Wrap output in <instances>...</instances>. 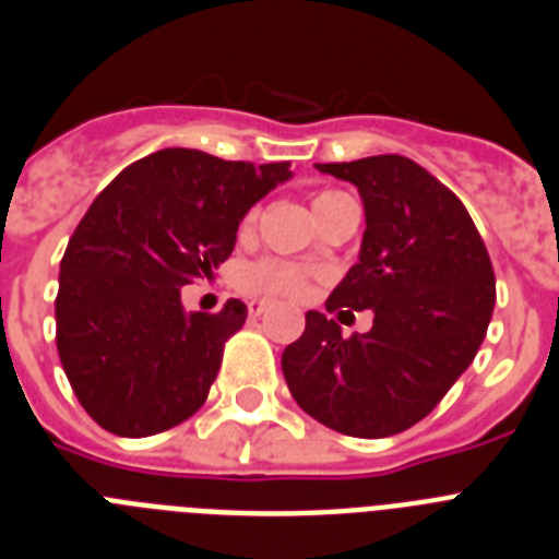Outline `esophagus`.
<instances>
[{"instance_id":"esophagus-1","label":"esophagus","mask_w":559,"mask_h":559,"mask_svg":"<svg viewBox=\"0 0 559 559\" xmlns=\"http://www.w3.org/2000/svg\"><path fill=\"white\" fill-rule=\"evenodd\" d=\"M265 310H269V305L265 302H249V316H254V319L257 316H263Z\"/></svg>"}]
</instances>
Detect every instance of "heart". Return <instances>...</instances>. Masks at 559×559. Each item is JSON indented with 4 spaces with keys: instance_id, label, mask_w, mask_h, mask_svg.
<instances>
[{
    "instance_id": "b5f03b06",
    "label": "heart",
    "mask_w": 559,
    "mask_h": 559,
    "mask_svg": "<svg viewBox=\"0 0 559 559\" xmlns=\"http://www.w3.org/2000/svg\"><path fill=\"white\" fill-rule=\"evenodd\" d=\"M338 199H344V192L338 190H324L313 195V210L316 215L322 218L324 212L335 204ZM257 212H246L243 218V231H249L254 226ZM240 288L246 294L254 296H285V299H302L310 290V271L299 269V265L280 263V260H260L254 265H246L240 271Z\"/></svg>"
}]
</instances>
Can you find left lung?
Here are the masks:
<instances>
[{"instance_id": "obj_1", "label": "left lung", "mask_w": 559, "mask_h": 559, "mask_svg": "<svg viewBox=\"0 0 559 559\" xmlns=\"http://www.w3.org/2000/svg\"><path fill=\"white\" fill-rule=\"evenodd\" d=\"M358 187L367 215L358 263L328 313L372 310V330L344 338L305 313L283 374L302 412L360 439L406 431L431 414L481 347L496 305L490 254L462 201L417 162L383 153L316 165Z\"/></svg>"}]
</instances>
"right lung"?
<instances>
[{
  "instance_id": "1",
  "label": "right lung",
  "mask_w": 559,
  "mask_h": 559,
  "mask_svg": "<svg viewBox=\"0 0 559 559\" xmlns=\"http://www.w3.org/2000/svg\"><path fill=\"white\" fill-rule=\"evenodd\" d=\"M165 147L88 206L61 260L56 344L81 406L117 437H151L204 406L246 305L187 313L181 288L212 280L246 212L294 173Z\"/></svg>"
}]
</instances>
